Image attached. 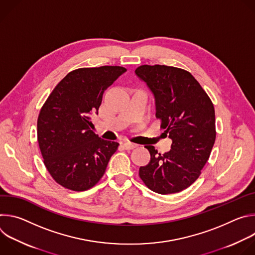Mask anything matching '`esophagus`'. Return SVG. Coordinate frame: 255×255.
Instances as JSON below:
<instances>
[{
	"instance_id": "1",
	"label": "esophagus",
	"mask_w": 255,
	"mask_h": 255,
	"mask_svg": "<svg viewBox=\"0 0 255 255\" xmlns=\"http://www.w3.org/2000/svg\"><path fill=\"white\" fill-rule=\"evenodd\" d=\"M123 146H124L126 149H133V148L137 147V144L132 143V142H130V141H125V142H123Z\"/></svg>"
}]
</instances>
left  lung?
<instances>
[{
    "label": "left lung",
    "instance_id": "obj_1",
    "mask_svg": "<svg viewBox=\"0 0 255 255\" xmlns=\"http://www.w3.org/2000/svg\"><path fill=\"white\" fill-rule=\"evenodd\" d=\"M136 76L154 96L155 116L172 140L164 154L154 146L139 176L151 191L174 194L189 188L200 176L216 139L215 110L206 92L189 71L167 65H141Z\"/></svg>",
    "mask_w": 255,
    "mask_h": 255
}]
</instances>
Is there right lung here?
<instances>
[{
	"mask_svg": "<svg viewBox=\"0 0 255 255\" xmlns=\"http://www.w3.org/2000/svg\"><path fill=\"white\" fill-rule=\"evenodd\" d=\"M127 69L122 66L70 71L49 95L37 120V139L44 164L60 186L82 192L104 175L118 142L91 130L104 92Z\"/></svg>",
	"mask_w": 255,
	"mask_h": 255,
	"instance_id": "obj_1",
	"label": "right lung"
}]
</instances>
